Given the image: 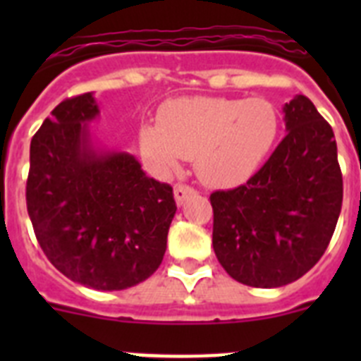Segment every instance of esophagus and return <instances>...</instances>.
<instances>
[{
  "mask_svg": "<svg viewBox=\"0 0 361 361\" xmlns=\"http://www.w3.org/2000/svg\"><path fill=\"white\" fill-rule=\"evenodd\" d=\"M195 193V188L188 186V184H175V190H173V195H175V200H177L178 206H183L184 200L188 199L190 195H193Z\"/></svg>",
  "mask_w": 361,
  "mask_h": 361,
  "instance_id": "obj_1",
  "label": "esophagus"
}]
</instances>
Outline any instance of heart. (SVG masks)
Instances as JSON below:
<instances>
[{
    "mask_svg": "<svg viewBox=\"0 0 361 361\" xmlns=\"http://www.w3.org/2000/svg\"><path fill=\"white\" fill-rule=\"evenodd\" d=\"M280 135V114L262 97H183L164 104L159 123H146L139 146L157 173H173L195 159L204 183L235 186L257 173Z\"/></svg>",
    "mask_w": 361,
    "mask_h": 361,
    "instance_id": "heart-1",
    "label": "heart"
}]
</instances>
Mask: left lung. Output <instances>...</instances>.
<instances>
[{
  "label": "left lung",
  "mask_w": 361,
  "mask_h": 361,
  "mask_svg": "<svg viewBox=\"0 0 361 361\" xmlns=\"http://www.w3.org/2000/svg\"><path fill=\"white\" fill-rule=\"evenodd\" d=\"M288 135L245 184L213 191V250L231 279L282 288L322 258L343 199L336 141L311 99L283 106Z\"/></svg>",
  "instance_id": "1"
}]
</instances>
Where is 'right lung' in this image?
<instances>
[{
    "label": "right lung",
    "instance_id": "right-lung-1",
    "mask_svg": "<svg viewBox=\"0 0 361 361\" xmlns=\"http://www.w3.org/2000/svg\"><path fill=\"white\" fill-rule=\"evenodd\" d=\"M92 94L61 101L32 137L27 209L41 250L66 279L121 291L161 266L177 204L126 152H97Z\"/></svg>",
    "mask_w": 361,
    "mask_h": 361
}]
</instances>
